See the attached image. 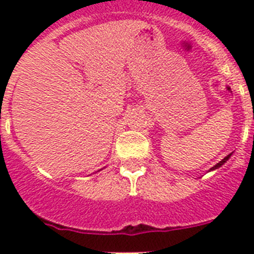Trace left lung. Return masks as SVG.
Returning a JSON list of instances; mask_svg holds the SVG:
<instances>
[{"label":"left lung","mask_w":254,"mask_h":254,"mask_svg":"<svg viewBox=\"0 0 254 254\" xmlns=\"http://www.w3.org/2000/svg\"><path fill=\"white\" fill-rule=\"evenodd\" d=\"M229 157H231V154H228V155H227V157H225V158H224V159H221L220 162L217 163V165H215V166H213V167H212V169H211V170H216V169H217V167H220V166H221V165H224V163H225V162H227V161H228V159H229Z\"/></svg>","instance_id":"obj_1"}]
</instances>
